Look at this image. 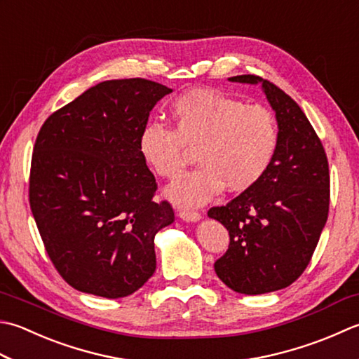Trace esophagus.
<instances>
[{
    "label": "esophagus",
    "instance_id": "obj_1",
    "mask_svg": "<svg viewBox=\"0 0 359 359\" xmlns=\"http://www.w3.org/2000/svg\"><path fill=\"white\" fill-rule=\"evenodd\" d=\"M179 216L182 217L184 221H188V222H196L201 219V213L199 212H194V210H180L179 212Z\"/></svg>",
    "mask_w": 359,
    "mask_h": 359
}]
</instances>
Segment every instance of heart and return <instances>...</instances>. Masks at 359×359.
<instances>
[{"label": "heart", "mask_w": 359, "mask_h": 359, "mask_svg": "<svg viewBox=\"0 0 359 359\" xmlns=\"http://www.w3.org/2000/svg\"><path fill=\"white\" fill-rule=\"evenodd\" d=\"M171 118L174 129L147 123L140 132L138 151L154 172L171 180L184 170L187 146L198 147L201 166L182 175L166 191L179 205H202L224 187L230 193L249 191L276 157L278 124L264 105L194 88L171 104Z\"/></svg>", "instance_id": "obj_1"}]
</instances>
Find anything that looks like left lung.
Returning a JSON list of instances; mask_svg holds the SVG:
<instances>
[{"label": "left lung", "mask_w": 359, "mask_h": 359, "mask_svg": "<svg viewBox=\"0 0 359 359\" xmlns=\"http://www.w3.org/2000/svg\"><path fill=\"white\" fill-rule=\"evenodd\" d=\"M229 81L262 83L278 124L277 152L264 177L227 205L208 210L230 236L215 263L216 276L230 290L257 296L290 286L310 264L328 217V160L290 95L254 74Z\"/></svg>", "instance_id": "1"}]
</instances>
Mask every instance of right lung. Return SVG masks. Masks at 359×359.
<instances>
[{
	"mask_svg": "<svg viewBox=\"0 0 359 359\" xmlns=\"http://www.w3.org/2000/svg\"><path fill=\"white\" fill-rule=\"evenodd\" d=\"M171 88L105 81L41 126L35 140L29 203L54 268L74 290L119 299L156 271V233L174 222L168 201L138 151L149 111Z\"/></svg>",
	"mask_w": 359,
	"mask_h": 359,
	"instance_id": "add662e5",
	"label": "right lung"
}]
</instances>
